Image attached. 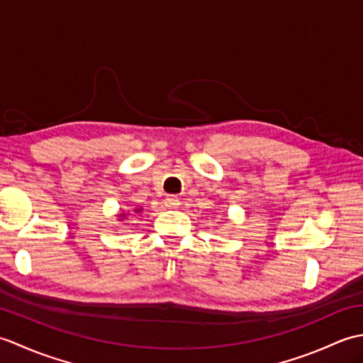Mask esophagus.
I'll return each mask as SVG.
<instances>
[{
  "label": "esophagus",
  "instance_id": "34e87169",
  "mask_svg": "<svg viewBox=\"0 0 363 363\" xmlns=\"http://www.w3.org/2000/svg\"><path fill=\"white\" fill-rule=\"evenodd\" d=\"M179 198H176V196H167L165 198V206L168 207V209H177V207H179Z\"/></svg>",
  "mask_w": 363,
  "mask_h": 363
}]
</instances>
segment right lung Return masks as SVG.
<instances>
[{"label": "right lung", "instance_id": "add662e5", "mask_svg": "<svg viewBox=\"0 0 363 363\" xmlns=\"http://www.w3.org/2000/svg\"><path fill=\"white\" fill-rule=\"evenodd\" d=\"M137 211H138V209H137ZM121 217H123V213H121Z\"/></svg>", "mask_w": 363, "mask_h": 363}]
</instances>
